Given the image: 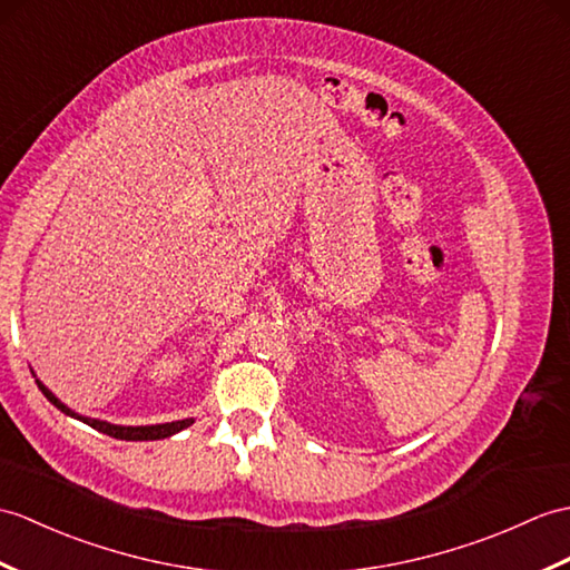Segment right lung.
Segmentation results:
<instances>
[{"label":"right lung","mask_w":570,"mask_h":570,"mask_svg":"<svg viewBox=\"0 0 570 570\" xmlns=\"http://www.w3.org/2000/svg\"><path fill=\"white\" fill-rule=\"evenodd\" d=\"M36 383H38V389H41V393L46 395V399H48L52 405H56L58 410H62L65 415H70V417H75V420H79V422H85V425L95 428V430H99V432H104V434L116 436V440H126V442L165 440V436H171V434H177V432H181V430H187L189 425H194V417L175 420V422H163V425H136V428H134V425H111V422H106V420H97V417H87V415L75 413L72 407L65 405L56 393H52L48 386H43L41 381L36 379Z\"/></svg>","instance_id":"right-lung-1"}]
</instances>
